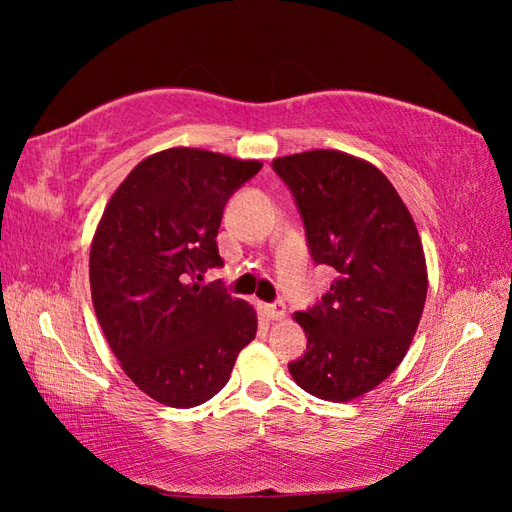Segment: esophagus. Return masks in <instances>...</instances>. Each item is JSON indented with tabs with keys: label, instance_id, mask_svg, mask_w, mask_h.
Returning a JSON list of instances; mask_svg holds the SVG:
<instances>
[{
	"label": "esophagus",
	"instance_id": "1",
	"mask_svg": "<svg viewBox=\"0 0 512 512\" xmlns=\"http://www.w3.org/2000/svg\"><path fill=\"white\" fill-rule=\"evenodd\" d=\"M264 314L268 319H284L286 317V306L281 301L264 303Z\"/></svg>",
	"mask_w": 512,
	"mask_h": 512
}]
</instances>
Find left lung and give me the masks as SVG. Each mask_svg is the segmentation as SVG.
<instances>
[{"label": "left lung", "instance_id": "1", "mask_svg": "<svg viewBox=\"0 0 512 512\" xmlns=\"http://www.w3.org/2000/svg\"><path fill=\"white\" fill-rule=\"evenodd\" d=\"M306 228L314 264L334 281L297 312L306 354L288 363L308 394L345 402L363 396L405 358L427 299L418 228L383 173L343 151L314 149L273 160Z\"/></svg>", "mask_w": 512, "mask_h": 512}]
</instances>
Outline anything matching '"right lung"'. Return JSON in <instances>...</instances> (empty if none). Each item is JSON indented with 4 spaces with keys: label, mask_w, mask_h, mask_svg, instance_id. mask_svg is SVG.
Segmentation results:
<instances>
[{
    "label": "right lung",
    "mask_w": 512,
    "mask_h": 512,
    "mask_svg": "<svg viewBox=\"0 0 512 512\" xmlns=\"http://www.w3.org/2000/svg\"><path fill=\"white\" fill-rule=\"evenodd\" d=\"M259 169L173 147L136 165L105 206L90 250L96 317L125 374L162 405L211 400L255 339V310L195 279L222 266L224 206Z\"/></svg>",
    "instance_id": "right-lung-1"
}]
</instances>
